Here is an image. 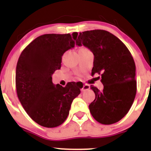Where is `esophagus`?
Returning a JSON list of instances; mask_svg holds the SVG:
<instances>
[{
  "label": "esophagus",
  "instance_id": "34e87169",
  "mask_svg": "<svg viewBox=\"0 0 151 151\" xmlns=\"http://www.w3.org/2000/svg\"><path fill=\"white\" fill-rule=\"evenodd\" d=\"M90 89V86L89 85H84L83 86V88H81V91H83V92H84V91H88V90H89Z\"/></svg>",
  "mask_w": 151,
  "mask_h": 151
}]
</instances>
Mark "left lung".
<instances>
[{"label":"left lung","mask_w":151,"mask_h":151,"mask_svg":"<svg viewBox=\"0 0 151 151\" xmlns=\"http://www.w3.org/2000/svg\"><path fill=\"white\" fill-rule=\"evenodd\" d=\"M78 46L88 47L94 55L91 74H101L104 89L91 85L96 98L89 105L94 119L101 124L118 122L128 113L137 93L134 60L126 45L104 30L74 32Z\"/></svg>","instance_id":"8db88e82"}]
</instances>
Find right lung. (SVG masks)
<instances>
[{"mask_svg": "<svg viewBox=\"0 0 151 151\" xmlns=\"http://www.w3.org/2000/svg\"><path fill=\"white\" fill-rule=\"evenodd\" d=\"M74 44L69 33L42 35L24 49L18 59V99L31 119L44 127H57L66 121L73 100L83 88L74 82L62 87L52 81V74L61 66L63 53Z\"/></svg>", "mask_w": 151, "mask_h": 151, "instance_id": "1", "label": "right lung"}]
</instances>
